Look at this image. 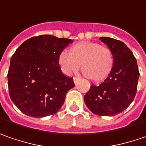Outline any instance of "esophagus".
Listing matches in <instances>:
<instances>
[{"instance_id": "obj_1", "label": "esophagus", "mask_w": 146, "mask_h": 146, "mask_svg": "<svg viewBox=\"0 0 146 146\" xmlns=\"http://www.w3.org/2000/svg\"><path fill=\"white\" fill-rule=\"evenodd\" d=\"M73 80H74V83L76 84L77 83H78V81L80 80V78H79V77H76V76L74 77V78H73Z\"/></svg>"}]
</instances>
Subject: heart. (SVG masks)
I'll return each mask as SVG.
<instances>
[{"instance_id":"obj_1","label":"heart","mask_w":146,"mask_h":146,"mask_svg":"<svg viewBox=\"0 0 146 146\" xmlns=\"http://www.w3.org/2000/svg\"><path fill=\"white\" fill-rule=\"evenodd\" d=\"M63 72L70 75L81 69L95 82L104 80L111 73L114 64L112 50L94 42H80L73 45L69 52L62 51L58 58Z\"/></svg>"}]
</instances>
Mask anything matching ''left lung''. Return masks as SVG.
<instances>
[{"label":"left lung","instance_id":"8db88e82","mask_svg":"<svg viewBox=\"0 0 146 146\" xmlns=\"http://www.w3.org/2000/svg\"><path fill=\"white\" fill-rule=\"evenodd\" d=\"M99 39L112 50L114 64L111 73L102 84L90 86L84 95V102L96 115L115 116L132 103L140 73L135 57L124 42L108 37Z\"/></svg>","mask_w":146,"mask_h":146}]
</instances>
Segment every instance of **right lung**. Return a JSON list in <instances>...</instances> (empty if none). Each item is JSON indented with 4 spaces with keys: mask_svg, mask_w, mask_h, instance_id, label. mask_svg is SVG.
<instances>
[{
    "mask_svg": "<svg viewBox=\"0 0 146 146\" xmlns=\"http://www.w3.org/2000/svg\"><path fill=\"white\" fill-rule=\"evenodd\" d=\"M73 41L40 35L24 42L11 56L8 88L12 102L32 117L57 113L66 94L75 86L73 78L62 74L59 55Z\"/></svg>",
    "mask_w": 146,
    "mask_h": 146,
    "instance_id": "right-lung-1",
    "label": "right lung"
}]
</instances>
